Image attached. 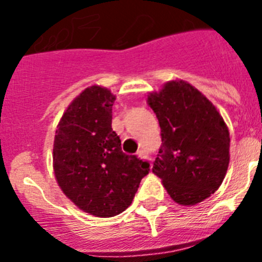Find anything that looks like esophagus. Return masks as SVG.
<instances>
[{"instance_id":"obj_1","label":"esophagus","mask_w":262,"mask_h":262,"mask_svg":"<svg viewBox=\"0 0 262 262\" xmlns=\"http://www.w3.org/2000/svg\"><path fill=\"white\" fill-rule=\"evenodd\" d=\"M138 156L140 157V159H148V152L144 151V149H140V151L138 152Z\"/></svg>"}]
</instances>
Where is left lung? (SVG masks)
Returning <instances> with one entry per match:
<instances>
[{
  "instance_id": "left-lung-1",
  "label": "left lung",
  "mask_w": 262,
  "mask_h": 262,
  "mask_svg": "<svg viewBox=\"0 0 262 262\" xmlns=\"http://www.w3.org/2000/svg\"><path fill=\"white\" fill-rule=\"evenodd\" d=\"M148 103L161 128L152 172L180 205L202 202L217 190L230 163V134L223 118L201 92L170 81Z\"/></svg>"
}]
</instances>
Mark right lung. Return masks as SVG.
Segmentation results:
<instances>
[{"mask_svg":"<svg viewBox=\"0 0 262 262\" xmlns=\"http://www.w3.org/2000/svg\"><path fill=\"white\" fill-rule=\"evenodd\" d=\"M115 97L101 86L85 89L62 115L53 143L57 184L88 214L110 217L133 202L149 163L122 151L111 128Z\"/></svg>","mask_w":262,"mask_h":262,"instance_id":"add662e5","label":"right lung"}]
</instances>
